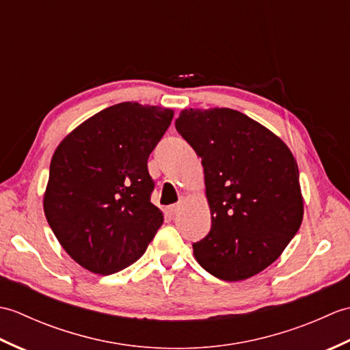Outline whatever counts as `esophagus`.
I'll list each match as a JSON object with an SVG mask.
<instances>
[{
    "label": "esophagus",
    "mask_w": 350,
    "mask_h": 350,
    "mask_svg": "<svg viewBox=\"0 0 350 350\" xmlns=\"http://www.w3.org/2000/svg\"><path fill=\"white\" fill-rule=\"evenodd\" d=\"M179 211H180V204H171L167 207V212H168V215H171V217H173V215H176Z\"/></svg>",
    "instance_id": "obj_1"
}]
</instances>
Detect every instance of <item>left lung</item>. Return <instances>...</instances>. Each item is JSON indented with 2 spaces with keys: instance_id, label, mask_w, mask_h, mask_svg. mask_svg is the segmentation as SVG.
I'll return each mask as SVG.
<instances>
[{
  "instance_id": "8db88e82",
  "label": "left lung",
  "mask_w": 350,
  "mask_h": 350,
  "mask_svg": "<svg viewBox=\"0 0 350 350\" xmlns=\"http://www.w3.org/2000/svg\"><path fill=\"white\" fill-rule=\"evenodd\" d=\"M176 129L202 158L212 227L192 245L200 266L241 281L277 260L304 217L299 170L275 133L230 108L183 109Z\"/></svg>"
}]
</instances>
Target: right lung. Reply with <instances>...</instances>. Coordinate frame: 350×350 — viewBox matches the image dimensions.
<instances>
[{
    "label": "right lung",
    "instance_id": "obj_1",
    "mask_svg": "<svg viewBox=\"0 0 350 350\" xmlns=\"http://www.w3.org/2000/svg\"><path fill=\"white\" fill-rule=\"evenodd\" d=\"M173 116L170 108L117 103L55 148L44 215L64 251L90 272L111 275L137 262L162 226L147 159Z\"/></svg>",
    "mask_w": 350,
    "mask_h": 350
}]
</instances>
